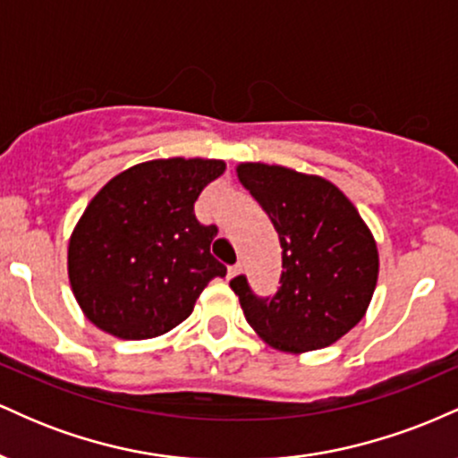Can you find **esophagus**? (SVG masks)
<instances>
[{
  "label": "esophagus",
  "mask_w": 458,
  "mask_h": 458,
  "mask_svg": "<svg viewBox=\"0 0 458 458\" xmlns=\"http://www.w3.org/2000/svg\"><path fill=\"white\" fill-rule=\"evenodd\" d=\"M239 271H241V265H233V267H228V277L239 276Z\"/></svg>",
  "instance_id": "esophagus-1"
}]
</instances>
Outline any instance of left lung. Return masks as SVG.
<instances>
[{"label": "left lung", "mask_w": 458, "mask_h": 458, "mask_svg": "<svg viewBox=\"0 0 458 458\" xmlns=\"http://www.w3.org/2000/svg\"><path fill=\"white\" fill-rule=\"evenodd\" d=\"M236 174L282 247L276 295L259 297L245 276L230 280L247 323L280 351L329 346L360 323L375 293L379 254L370 230L325 178L265 163H241Z\"/></svg>", "instance_id": "obj_1"}]
</instances>
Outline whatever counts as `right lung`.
<instances>
[{"label": "right lung", "mask_w": 458, "mask_h": 458, "mask_svg": "<svg viewBox=\"0 0 458 458\" xmlns=\"http://www.w3.org/2000/svg\"><path fill=\"white\" fill-rule=\"evenodd\" d=\"M217 159H157L105 185L68 243V277L83 314L107 334L146 340L174 329L225 267L213 259L215 225L193 204L222 176Z\"/></svg>", "instance_id": "right-lung-1"}]
</instances>
